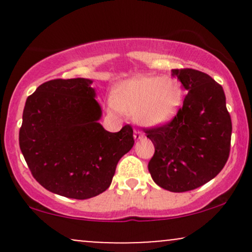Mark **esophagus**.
I'll return each instance as SVG.
<instances>
[{"label":"esophagus","mask_w":252,"mask_h":252,"mask_svg":"<svg viewBox=\"0 0 252 252\" xmlns=\"http://www.w3.org/2000/svg\"><path fill=\"white\" fill-rule=\"evenodd\" d=\"M134 138H135V141L142 140L143 134L140 131V130H134Z\"/></svg>","instance_id":"1"}]
</instances>
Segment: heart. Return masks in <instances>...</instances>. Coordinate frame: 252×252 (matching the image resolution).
I'll list each match as a JSON object with an SVG mask.
<instances>
[{
    "label": "heart",
    "instance_id": "obj_1",
    "mask_svg": "<svg viewBox=\"0 0 252 252\" xmlns=\"http://www.w3.org/2000/svg\"><path fill=\"white\" fill-rule=\"evenodd\" d=\"M181 98L182 90L178 80L169 77L138 76L126 80L117 89L111 109L134 115L141 126H155L174 117Z\"/></svg>",
    "mask_w": 252,
    "mask_h": 252
}]
</instances>
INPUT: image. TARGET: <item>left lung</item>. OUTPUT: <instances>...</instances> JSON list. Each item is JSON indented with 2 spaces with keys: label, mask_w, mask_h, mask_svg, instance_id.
<instances>
[{
  "label": "left lung",
  "mask_w": 252,
  "mask_h": 252,
  "mask_svg": "<svg viewBox=\"0 0 252 252\" xmlns=\"http://www.w3.org/2000/svg\"><path fill=\"white\" fill-rule=\"evenodd\" d=\"M172 77L187 94L169 123L146 130L155 147L148 169L156 185L181 193L202 186L224 168L232 123L224 90L209 74L182 68L172 70Z\"/></svg>",
  "instance_id": "left-lung-1"
}]
</instances>
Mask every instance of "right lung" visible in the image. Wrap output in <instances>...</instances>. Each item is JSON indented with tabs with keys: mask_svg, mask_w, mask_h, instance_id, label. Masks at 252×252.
Returning a JSON list of instances; mask_svg holds the SVG:
<instances>
[{
	"mask_svg": "<svg viewBox=\"0 0 252 252\" xmlns=\"http://www.w3.org/2000/svg\"><path fill=\"white\" fill-rule=\"evenodd\" d=\"M92 80L54 79L26 100L20 149L34 179L56 194L94 198L109 189L116 166L134 146L132 128L106 131Z\"/></svg>",
	"mask_w": 252,
	"mask_h": 252,
	"instance_id": "add662e5",
	"label": "right lung"
}]
</instances>
